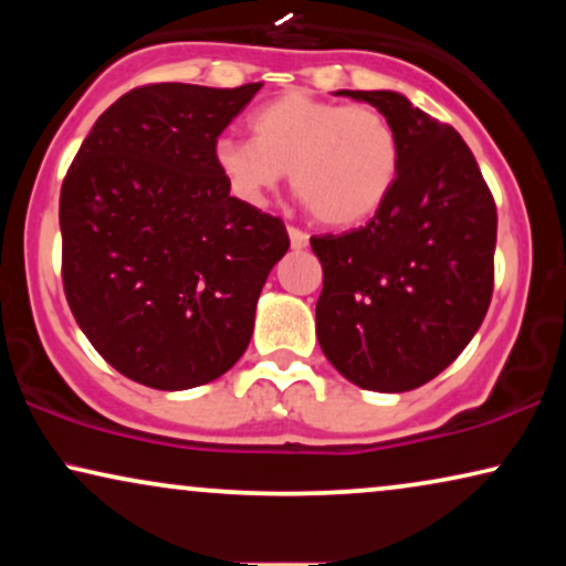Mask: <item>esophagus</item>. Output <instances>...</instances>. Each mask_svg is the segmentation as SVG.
<instances>
[{"instance_id":"1","label":"esophagus","mask_w":566,"mask_h":566,"mask_svg":"<svg viewBox=\"0 0 566 566\" xmlns=\"http://www.w3.org/2000/svg\"><path fill=\"white\" fill-rule=\"evenodd\" d=\"M289 237H291V247L293 250H304V247L308 244V234L306 231H301L296 227H289Z\"/></svg>"}]
</instances>
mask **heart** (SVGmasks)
I'll list each match as a JSON object with an SVG mask.
<instances>
[{"instance_id": "b5f03b06", "label": "heart", "mask_w": 566, "mask_h": 566, "mask_svg": "<svg viewBox=\"0 0 566 566\" xmlns=\"http://www.w3.org/2000/svg\"><path fill=\"white\" fill-rule=\"evenodd\" d=\"M250 126L254 138L221 136L213 146L216 167L244 203L262 206L291 172L316 219L355 227L391 196L399 136L376 107L293 90L258 107Z\"/></svg>"}]
</instances>
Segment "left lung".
Returning a JSON list of instances; mask_svg holds the SVG:
<instances>
[{
	"instance_id": "8db88e82",
	"label": "left lung",
	"mask_w": 566,
	"mask_h": 566,
	"mask_svg": "<svg viewBox=\"0 0 566 566\" xmlns=\"http://www.w3.org/2000/svg\"><path fill=\"white\" fill-rule=\"evenodd\" d=\"M399 136V175L366 227L312 237L324 289L316 337L360 389L409 391L459 358L494 289L497 208L451 126L389 90H339Z\"/></svg>"
}]
</instances>
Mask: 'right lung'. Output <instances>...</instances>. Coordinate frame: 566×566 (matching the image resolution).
<instances>
[{"instance_id":"1","label":"right lung","mask_w":566,"mask_h":566,"mask_svg":"<svg viewBox=\"0 0 566 566\" xmlns=\"http://www.w3.org/2000/svg\"><path fill=\"white\" fill-rule=\"evenodd\" d=\"M262 82L146 84L99 115L61 185V277L92 347L130 381L182 391L227 374L252 337L275 216L229 196L213 161Z\"/></svg>"}]
</instances>
